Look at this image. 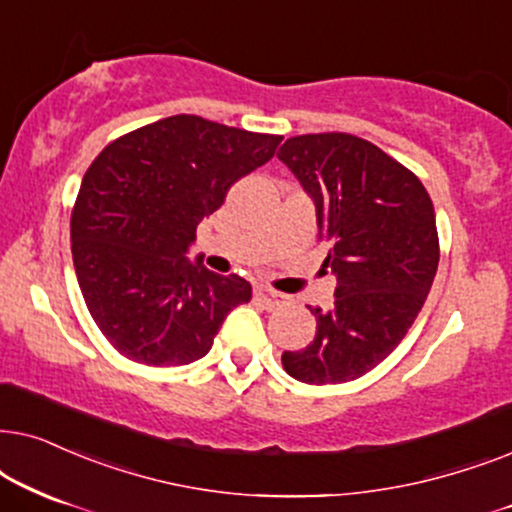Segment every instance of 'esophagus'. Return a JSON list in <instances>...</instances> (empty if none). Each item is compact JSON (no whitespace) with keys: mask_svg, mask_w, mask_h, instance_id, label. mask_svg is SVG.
<instances>
[{"mask_svg":"<svg viewBox=\"0 0 512 512\" xmlns=\"http://www.w3.org/2000/svg\"><path fill=\"white\" fill-rule=\"evenodd\" d=\"M255 297H257V302H260L264 309H278V306H283L285 304V295H281V292H276V290H269V288H255Z\"/></svg>","mask_w":512,"mask_h":512,"instance_id":"1","label":"esophagus"}]
</instances>
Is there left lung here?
Returning a JSON list of instances; mask_svg holds the SVG:
<instances>
[{
	"instance_id": "obj_1",
	"label": "left lung",
	"mask_w": 512,
	"mask_h": 512,
	"mask_svg": "<svg viewBox=\"0 0 512 512\" xmlns=\"http://www.w3.org/2000/svg\"><path fill=\"white\" fill-rule=\"evenodd\" d=\"M316 206L323 267L337 278L330 311L311 309L316 337L283 353L304 384H342L377 367L431 292L440 248L433 201L419 177L349 133L297 135L278 152Z\"/></svg>"
}]
</instances>
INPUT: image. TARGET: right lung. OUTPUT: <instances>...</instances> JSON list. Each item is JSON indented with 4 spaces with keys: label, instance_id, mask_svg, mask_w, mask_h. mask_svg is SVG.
<instances>
[{
    "label": "right lung",
    "instance_id": "1",
    "mask_svg": "<svg viewBox=\"0 0 512 512\" xmlns=\"http://www.w3.org/2000/svg\"><path fill=\"white\" fill-rule=\"evenodd\" d=\"M281 140L177 114L114 140L91 163L72 210V260L95 325L121 356L194 363L252 297L245 278L187 255L203 217Z\"/></svg>",
    "mask_w": 512,
    "mask_h": 512
}]
</instances>
